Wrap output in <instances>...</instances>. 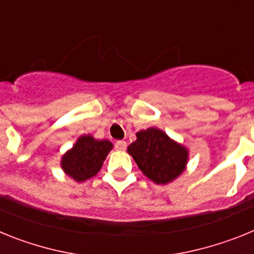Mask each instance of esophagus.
Segmentation results:
<instances>
[{
  "label": "esophagus",
  "mask_w": 254,
  "mask_h": 254,
  "mask_svg": "<svg viewBox=\"0 0 254 254\" xmlns=\"http://www.w3.org/2000/svg\"><path fill=\"white\" fill-rule=\"evenodd\" d=\"M114 147H116V150H118V151H125L126 147H127V143H126V141H117V142L114 143Z\"/></svg>",
  "instance_id": "obj_1"
}]
</instances>
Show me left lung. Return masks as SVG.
Masks as SVG:
<instances>
[{
	"label": "left lung",
	"instance_id": "left-lung-1",
	"mask_svg": "<svg viewBox=\"0 0 254 254\" xmlns=\"http://www.w3.org/2000/svg\"><path fill=\"white\" fill-rule=\"evenodd\" d=\"M137 140L127 151L141 172L158 185H167L181 176L188 161V150L161 129L150 127L136 133Z\"/></svg>",
	"mask_w": 254,
	"mask_h": 254
}]
</instances>
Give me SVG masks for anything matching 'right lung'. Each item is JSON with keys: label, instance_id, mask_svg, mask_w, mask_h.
<instances>
[{"label": "right lung", "instance_id": "obj_1", "mask_svg": "<svg viewBox=\"0 0 254 254\" xmlns=\"http://www.w3.org/2000/svg\"><path fill=\"white\" fill-rule=\"evenodd\" d=\"M112 149L111 141L95 140L90 134L81 136L72 149L62 156L61 167L76 182H84L99 172Z\"/></svg>", "mask_w": 254, "mask_h": 254}]
</instances>
